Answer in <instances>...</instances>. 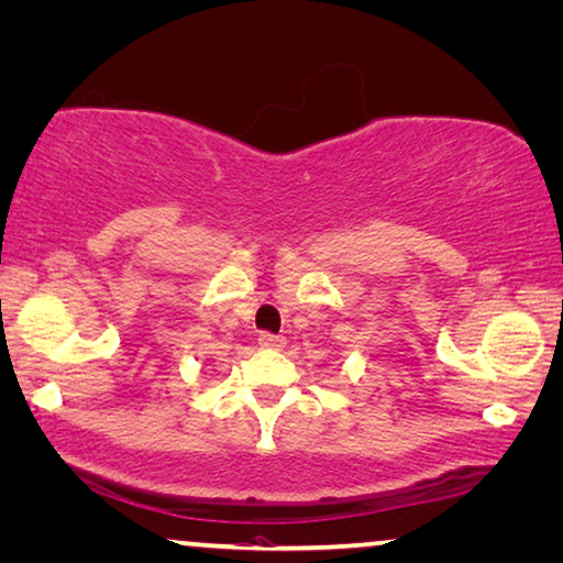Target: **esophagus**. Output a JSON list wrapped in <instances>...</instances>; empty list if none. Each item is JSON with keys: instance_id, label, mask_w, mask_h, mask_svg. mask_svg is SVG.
<instances>
[{"instance_id": "obj_1", "label": "esophagus", "mask_w": 563, "mask_h": 563, "mask_svg": "<svg viewBox=\"0 0 563 563\" xmlns=\"http://www.w3.org/2000/svg\"><path fill=\"white\" fill-rule=\"evenodd\" d=\"M258 344H262V347H266V350H282L284 344H287V340H284V336H279V334L262 332V334H258Z\"/></svg>"}]
</instances>
